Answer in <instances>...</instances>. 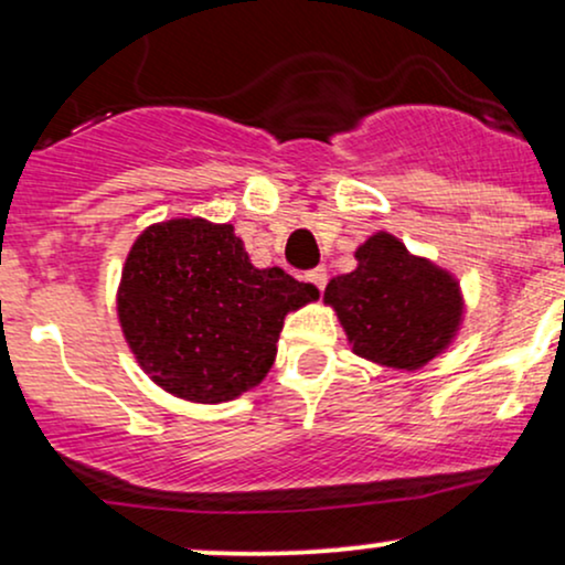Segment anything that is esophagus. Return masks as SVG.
Returning a JSON list of instances; mask_svg holds the SVG:
<instances>
[{
	"label": "esophagus",
	"mask_w": 565,
	"mask_h": 565,
	"mask_svg": "<svg viewBox=\"0 0 565 565\" xmlns=\"http://www.w3.org/2000/svg\"><path fill=\"white\" fill-rule=\"evenodd\" d=\"M305 278H308V281L313 284V287H319L323 291V287H327V268L308 270V274H305Z\"/></svg>",
	"instance_id": "34e87169"
}]
</instances>
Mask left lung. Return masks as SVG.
I'll return each instance as SVG.
<instances>
[{
  "label": "left lung",
  "mask_w": 565,
  "mask_h": 565,
  "mask_svg": "<svg viewBox=\"0 0 565 565\" xmlns=\"http://www.w3.org/2000/svg\"><path fill=\"white\" fill-rule=\"evenodd\" d=\"M355 260L359 268L332 278L323 291L355 353L406 372L436 359L462 319L459 284L408 255L391 233H374Z\"/></svg>",
  "instance_id": "left-lung-1"
}]
</instances>
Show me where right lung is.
I'll return each instance as SVG.
<instances>
[{
    "mask_svg": "<svg viewBox=\"0 0 565 565\" xmlns=\"http://www.w3.org/2000/svg\"><path fill=\"white\" fill-rule=\"evenodd\" d=\"M319 289L255 268L233 225L170 220L140 233L119 287V321L157 385L199 404L255 387L274 366L284 316Z\"/></svg>",
    "mask_w": 565,
    "mask_h": 565,
    "instance_id": "right-lung-1",
    "label": "right lung"
}]
</instances>
